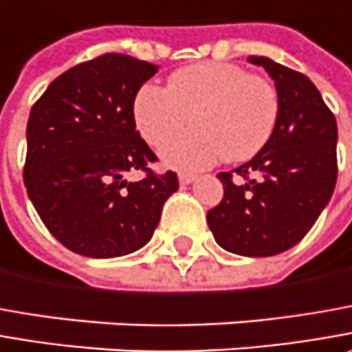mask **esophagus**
<instances>
[{"label": "esophagus", "mask_w": 352, "mask_h": 352, "mask_svg": "<svg viewBox=\"0 0 352 352\" xmlns=\"http://www.w3.org/2000/svg\"><path fill=\"white\" fill-rule=\"evenodd\" d=\"M195 179H197V175H190V173H181V175H179V183H181V185H188V183H192Z\"/></svg>", "instance_id": "34e87169"}]
</instances>
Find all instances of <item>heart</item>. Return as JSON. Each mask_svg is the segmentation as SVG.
Wrapping results in <instances>:
<instances>
[{
	"label": "heart",
	"mask_w": 352,
	"mask_h": 352,
	"mask_svg": "<svg viewBox=\"0 0 352 352\" xmlns=\"http://www.w3.org/2000/svg\"><path fill=\"white\" fill-rule=\"evenodd\" d=\"M280 113L273 81L230 62H200L173 72L165 89L146 83L132 101L140 136L162 148L191 116L193 130L162 150L165 165L200 171L226 157L248 162L267 146Z\"/></svg>",
	"instance_id": "b5f03b06"
}]
</instances>
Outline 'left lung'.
Here are the masks:
<instances>
[{
    "instance_id": "1",
    "label": "left lung",
    "mask_w": 352,
    "mask_h": 352,
    "mask_svg": "<svg viewBox=\"0 0 352 352\" xmlns=\"http://www.w3.org/2000/svg\"><path fill=\"white\" fill-rule=\"evenodd\" d=\"M274 79L280 113L267 146L248 164L218 173L224 197L206 220L220 248L271 257L316 224L337 181V122L318 87L296 69L249 56Z\"/></svg>"
}]
</instances>
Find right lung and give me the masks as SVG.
Listing matches in <instances>:
<instances>
[{"instance_id": "obj_1", "label": "right lung", "mask_w": 352, "mask_h": 352, "mask_svg": "<svg viewBox=\"0 0 352 352\" xmlns=\"http://www.w3.org/2000/svg\"><path fill=\"white\" fill-rule=\"evenodd\" d=\"M157 66L126 54L69 67L32 104L23 179L48 232L69 251L109 259L144 248L177 188L155 173V153L132 118V101ZM146 175L128 184V170Z\"/></svg>"}]
</instances>
